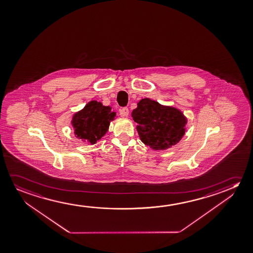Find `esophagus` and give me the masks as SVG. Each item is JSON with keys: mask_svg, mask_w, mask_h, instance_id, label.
<instances>
[{"mask_svg": "<svg viewBox=\"0 0 253 253\" xmlns=\"http://www.w3.org/2000/svg\"><path fill=\"white\" fill-rule=\"evenodd\" d=\"M121 117H127L128 116V108H123L120 110Z\"/></svg>", "mask_w": 253, "mask_h": 253, "instance_id": "obj_1", "label": "esophagus"}]
</instances>
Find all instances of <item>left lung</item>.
Masks as SVG:
<instances>
[{"instance_id": "obj_1", "label": "left lung", "mask_w": 253, "mask_h": 253, "mask_svg": "<svg viewBox=\"0 0 253 253\" xmlns=\"http://www.w3.org/2000/svg\"><path fill=\"white\" fill-rule=\"evenodd\" d=\"M131 117L141 141L155 151H164L181 140L187 117L179 109L161 105L150 98L142 99L133 109Z\"/></svg>"}]
</instances>
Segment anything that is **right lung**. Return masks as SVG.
<instances>
[{
  "mask_svg": "<svg viewBox=\"0 0 253 253\" xmlns=\"http://www.w3.org/2000/svg\"><path fill=\"white\" fill-rule=\"evenodd\" d=\"M116 112L111 111V107L102 105L100 101H91L72 119L74 135L91 144H96L109 130L110 122L115 120Z\"/></svg>",
  "mask_w": 253,
  "mask_h": 253,
  "instance_id": "right-lung-1",
  "label": "right lung"
}]
</instances>
